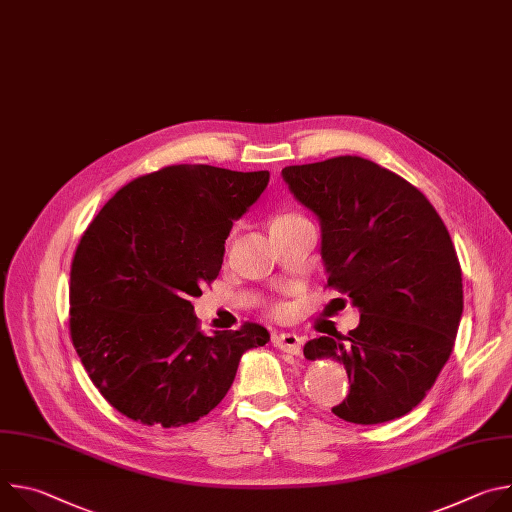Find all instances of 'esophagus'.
<instances>
[{
    "mask_svg": "<svg viewBox=\"0 0 512 512\" xmlns=\"http://www.w3.org/2000/svg\"><path fill=\"white\" fill-rule=\"evenodd\" d=\"M273 344L289 354H300L302 352V338L298 334H291V332H281L273 336Z\"/></svg>",
    "mask_w": 512,
    "mask_h": 512,
    "instance_id": "obj_1",
    "label": "esophagus"
}]
</instances>
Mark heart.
I'll list each match as a JSON object with an SVG mask.
<instances>
[{"label": "heart", "mask_w": 512, "mask_h": 512, "mask_svg": "<svg viewBox=\"0 0 512 512\" xmlns=\"http://www.w3.org/2000/svg\"><path fill=\"white\" fill-rule=\"evenodd\" d=\"M296 218H300V216H296V214H279V216H275V218H273V225L287 223V221H296Z\"/></svg>", "instance_id": "b5f03b06"}]
</instances>
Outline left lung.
Wrapping results in <instances>:
<instances>
[{"mask_svg": "<svg viewBox=\"0 0 512 512\" xmlns=\"http://www.w3.org/2000/svg\"><path fill=\"white\" fill-rule=\"evenodd\" d=\"M281 176L318 216L328 285L360 312L348 336L304 346L308 360L344 364L350 391L332 413L360 425L409 413L448 362L464 310L444 221L415 186L358 156L287 166Z\"/></svg>", "mask_w": 512, "mask_h": 512, "instance_id": "left-lung-1", "label": "left lung"}]
</instances>
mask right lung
Returning a JSON list of instances; mask_svg holds the SVG:
<instances>
[{"label":"right lung","instance_id":"obj_1","mask_svg":"<svg viewBox=\"0 0 512 512\" xmlns=\"http://www.w3.org/2000/svg\"><path fill=\"white\" fill-rule=\"evenodd\" d=\"M269 172L168 166L123 186L70 267V338L101 395L143 425L180 427L229 393L239 360L269 342L259 324L198 330L192 298L216 279L233 223Z\"/></svg>","mask_w":512,"mask_h":512}]
</instances>
